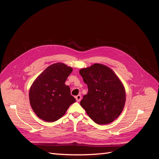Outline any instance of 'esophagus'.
Segmentation results:
<instances>
[{
	"label": "esophagus",
	"mask_w": 159,
	"mask_h": 159,
	"mask_svg": "<svg viewBox=\"0 0 159 159\" xmlns=\"http://www.w3.org/2000/svg\"><path fill=\"white\" fill-rule=\"evenodd\" d=\"M75 99H76V101L78 102H80V101H81V96L80 95H77L76 97H75Z\"/></svg>",
	"instance_id": "esophagus-1"
}]
</instances>
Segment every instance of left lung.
Masks as SVG:
<instances>
[{
    "instance_id": "8db88e82",
    "label": "left lung",
    "mask_w": 159,
    "mask_h": 159,
    "mask_svg": "<svg viewBox=\"0 0 159 159\" xmlns=\"http://www.w3.org/2000/svg\"><path fill=\"white\" fill-rule=\"evenodd\" d=\"M88 92L80 105L89 117L99 125L111 123L121 114L125 103V90L107 66L95 64L80 70Z\"/></svg>"
}]
</instances>
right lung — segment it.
<instances>
[{
  "label": "right lung",
  "instance_id": "1",
  "mask_svg": "<svg viewBox=\"0 0 159 159\" xmlns=\"http://www.w3.org/2000/svg\"><path fill=\"white\" fill-rule=\"evenodd\" d=\"M72 68L64 64L50 66L34 81L29 92L30 105L37 116L54 122L66 113L75 99L65 82Z\"/></svg>",
  "mask_w": 159,
  "mask_h": 159
}]
</instances>
